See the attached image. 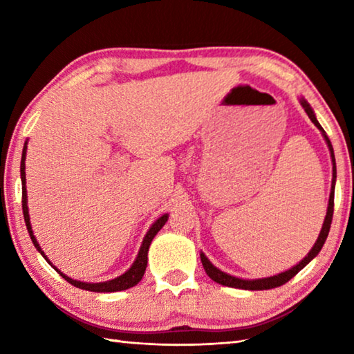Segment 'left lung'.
<instances>
[{"label": "left lung", "mask_w": 354, "mask_h": 354, "mask_svg": "<svg viewBox=\"0 0 354 354\" xmlns=\"http://www.w3.org/2000/svg\"><path fill=\"white\" fill-rule=\"evenodd\" d=\"M301 106L304 107V111H306L308 117L313 120V123L315 124L317 128L322 131L323 137H325V140L328 143V148L329 151H331V158H333V184H331V194H329V205H328V211H326V217L325 221H323V226H322V231H320V236L317 239L315 245L313 247V250L309 251L308 256L304 257V259L297 263L295 267H292L290 270H287L284 273H279V274H274V277L270 278H262V279H241V278H236V277H231V274H227L225 272L218 270L217 267H214L211 261L207 259L205 254H200L201 256V262H203V267H205V272L207 273V277L214 279L215 283L218 284H223L226 287H234V289H243V290H267V289H274V287H279L286 284L287 281H290L295 274L301 270L303 267H306L308 263L314 259V257L320 253V250L323 247V243H325L326 237H328V232H329V227H331V221H333V212H334V184H335V159H334V151H333V145L331 142H329L328 136L323 128L320 127V123L317 122V118L314 115V111L310 109V106L308 104V101L301 100Z\"/></svg>", "instance_id": "8db88e82"}]
</instances>
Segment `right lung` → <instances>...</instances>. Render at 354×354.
<instances>
[{
    "instance_id": "add662e5",
    "label": "right lung",
    "mask_w": 354,
    "mask_h": 354,
    "mask_svg": "<svg viewBox=\"0 0 354 354\" xmlns=\"http://www.w3.org/2000/svg\"><path fill=\"white\" fill-rule=\"evenodd\" d=\"M25 159H26V143H25V148H23V154H21V164H20V175H21V206H23V217H25V223L28 227V232H29V237H31V241L34 243V247L37 248V251H40V254L45 257L44 251L39 247L37 241H35V237L32 234V230H31V221H29V214H28V201H26V175H25ZM167 218H169V215H162V217H159L158 220L154 221L153 226L149 227V231L147 232L145 239H143L142 242V247L139 254H137V259L134 261L133 266H131L129 270L127 273H123L122 277H117L115 279H111V281H106V283H81V281H75L68 277H65L62 272H59L57 268V273L61 274L64 279H67L71 286L77 287V289H84V290H92V292H118V290H127L129 287H134L139 281L142 279L143 273L147 270V262H148V248L149 245H151V241L154 239V236L158 234L160 231V227L165 225ZM48 261V259H46Z\"/></svg>"
}]
</instances>
